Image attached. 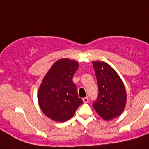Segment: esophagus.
Masks as SVG:
<instances>
[{
  "instance_id": "obj_1",
  "label": "esophagus",
  "mask_w": 149,
  "mask_h": 149,
  "mask_svg": "<svg viewBox=\"0 0 149 149\" xmlns=\"http://www.w3.org/2000/svg\"><path fill=\"white\" fill-rule=\"evenodd\" d=\"M83 101H84V103H88L89 102V98L88 97H85V98H83Z\"/></svg>"
}]
</instances>
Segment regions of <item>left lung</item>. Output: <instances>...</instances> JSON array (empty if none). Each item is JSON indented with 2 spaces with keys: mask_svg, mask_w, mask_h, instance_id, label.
Segmentation results:
<instances>
[{
  "mask_svg": "<svg viewBox=\"0 0 149 149\" xmlns=\"http://www.w3.org/2000/svg\"><path fill=\"white\" fill-rule=\"evenodd\" d=\"M98 94L93 107L104 120L121 115L125 106L126 91L122 80L113 68L104 62H93Z\"/></svg>",
  "mask_w": 149,
  "mask_h": 149,
  "instance_id": "8db88e82",
  "label": "left lung"
}]
</instances>
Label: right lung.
<instances>
[{"label": "right lung", "instance_id": "1", "mask_svg": "<svg viewBox=\"0 0 149 149\" xmlns=\"http://www.w3.org/2000/svg\"><path fill=\"white\" fill-rule=\"evenodd\" d=\"M78 66V63L74 60L62 59L52 65L43 79L38 101L45 115L52 120H68L84 103L72 81Z\"/></svg>", "mask_w": 149, "mask_h": 149}]
</instances>
